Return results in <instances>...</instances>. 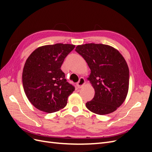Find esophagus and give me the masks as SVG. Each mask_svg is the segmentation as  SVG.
I'll use <instances>...</instances> for the list:
<instances>
[{"mask_svg": "<svg viewBox=\"0 0 152 152\" xmlns=\"http://www.w3.org/2000/svg\"><path fill=\"white\" fill-rule=\"evenodd\" d=\"M85 83H86V80H85V79L83 78V77H81V78H80L78 82L76 83V86H77V88H79V89H80V88H82L83 86L85 84Z\"/></svg>", "mask_w": 152, "mask_h": 152, "instance_id": "obj_1", "label": "esophagus"}]
</instances>
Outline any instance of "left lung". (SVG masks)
Wrapping results in <instances>:
<instances>
[{
	"mask_svg": "<svg viewBox=\"0 0 152 152\" xmlns=\"http://www.w3.org/2000/svg\"><path fill=\"white\" fill-rule=\"evenodd\" d=\"M75 51L86 60L91 69L88 80L95 89V96L86 107L96 114L114 112L127 96L129 70L119 51L108 45H80Z\"/></svg>",
	"mask_w": 152,
	"mask_h": 152,
	"instance_id": "left-lung-1",
	"label": "left lung"
}]
</instances>
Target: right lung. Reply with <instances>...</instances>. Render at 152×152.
Instances as JSON below:
<instances>
[{
	"mask_svg": "<svg viewBox=\"0 0 152 152\" xmlns=\"http://www.w3.org/2000/svg\"><path fill=\"white\" fill-rule=\"evenodd\" d=\"M75 46L56 44L38 48L28 57L22 74L23 86L28 101L47 113L63 108L75 88L67 82L61 67Z\"/></svg>",
	"mask_w": 152,
	"mask_h": 152,
	"instance_id": "right-lung-1",
	"label": "right lung"
}]
</instances>
